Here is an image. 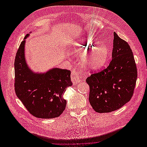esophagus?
<instances>
[{
	"instance_id": "1",
	"label": "esophagus",
	"mask_w": 147,
	"mask_h": 147,
	"mask_svg": "<svg viewBox=\"0 0 147 147\" xmlns=\"http://www.w3.org/2000/svg\"><path fill=\"white\" fill-rule=\"evenodd\" d=\"M71 79L74 84H77L78 83L81 82V79L80 78V72L77 70L72 71L71 75Z\"/></svg>"
}]
</instances>
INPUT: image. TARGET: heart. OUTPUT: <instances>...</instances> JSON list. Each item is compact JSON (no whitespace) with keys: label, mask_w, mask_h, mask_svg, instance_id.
Listing matches in <instances>:
<instances>
[{"label":"heart","mask_w":147,"mask_h":147,"mask_svg":"<svg viewBox=\"0 0 147 147\" xmlns=\"http://www.w3.org/2000/svg\"><path fill=\"white\" fill-rule=\"evenodd\" d=\"M97 43L98 41L94 38L86 37L80 42L74 43V51L78 56L83 57ZM109 55V48L108 45L104 42L100 43L92 49L86 57V64L89 67L94 69L100 68L107 63Z\"/></svg>","instance_id":"b5f03b06"}]
</instances>
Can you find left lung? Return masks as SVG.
<instances>
[{"label": "left lung", "mask_w": 147, "mask_h": 147, "mask_svg": "<svg viewBox=\"0 0 147 147\" xmlns=\"http://www.w3.org/2000/svg\"><path fill=\"white\" fill-rule=\"evenodd\" d=\"M113 35L112 59L109 66L86 80L90 86L89 100L98 113L122 107L131 100L137 80V67L130 46L116 32Z\"/></svg>", "instance_id": "left-lung-1"}]
</instances>
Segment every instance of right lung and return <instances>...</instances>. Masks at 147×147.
<instances>
[{
    "label": "right lung",
    "mask_w": 147,
    "mask_h": 147,
    "mask_svg": "<svg viewBox=\"0 0 147 147\" xmlns=\"http://www.w3.org/2000/svg\"><path fill=\"white\" fill-rule=\"evenodd\" d=\"M25 42H21L15 60L16 94L33 116L44 119L58 117L66 105L63 95L67 88L72 85L70 71L53 68L44 74L34 73L25 60Z\"/></svg>",
    "instance_id": "1"
}]
</instances>
